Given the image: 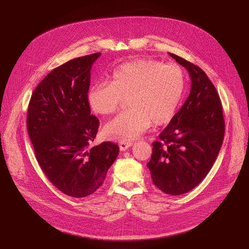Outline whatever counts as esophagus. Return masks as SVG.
<instances>
[{"label":"esophagus","mask_w":249,"mask_h":249,"mask_svg":"<svg viewBox=\"0 0 249 249\" xmlns=\"http://www.w3.org/2000/svg\"><path fill=\"white\" fill-rule=\"evenodd\" d=\"M132 144L133 143H132V142H130V140H122V142H119V146H120L121 150L128 149Z\"/></svg>","instance_id":"esophagus-1"}]
</instances>
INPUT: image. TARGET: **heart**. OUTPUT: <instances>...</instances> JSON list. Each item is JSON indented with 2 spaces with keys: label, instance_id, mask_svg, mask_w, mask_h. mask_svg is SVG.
<instances>
[{
  "label": "heart",
  "instance_id": "obj_1",
  "mask_svg": "<svg viewBox=\"0 0 249 249\" xmlns=\"http://www.w3.org/2000/svg\"><path fill=\"white\" fill-rule=\"evenodd\" d=\"M185 90V73L175 63L139 59L116 67L110 82L93 84L89 90L90 109L98 115L114 114L127 100L130 109L105 127L114 139L131 140L143 133L151 122L167 124L174 118Z\"/></svg>",
  "mask_w": 249,
  "mask_h": 249
}]
</instances>
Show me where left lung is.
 <instances>
[{
    "mask_svg": "<svg viewBox=\"0 0 249 249\" xmlns=\"http://www.w3.org/2000/svg\"><path fill=\"white\" fill-rule=\"evenodd\" d=\"M169 53L189 72L191 89L159 142H153L146 166L160 190L180 196L196 187L211 171L224 140L225 121L219 93L208 75L196 65Z\"/></svg>",
    "mask_w": 249,
    "mask_h": 249,
    "instance_id": "1",
    "label": "left lung"
}]
</instances>
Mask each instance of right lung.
<instances>
[{
	"mask_svg": "<svg viewBox=\"0 0 249 249\" xmlns=\"http://www.w3.org/2000/svg\"><path fill=\"white\" fill-rule=\"evenodd\" d=\"M101 53L79 57L52 70L32 92L27 131L48 179L63 193L85 197L98 190L119 154L116 143L89 147L100 126L90 114V69Z\"/></svg>",
	"mask_w": 249,
	"mask_h": 249,
	"instance_id": "obj_1",
	"label": "right lung"
}]
</instances>
